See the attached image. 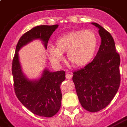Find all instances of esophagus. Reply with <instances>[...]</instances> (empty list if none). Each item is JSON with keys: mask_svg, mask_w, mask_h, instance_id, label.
<instances>
[{"mask_svg": "<svg viewBox=\"0 0 127 127\" xmlns=\"http://www.w3.org/2000/svg\"><path fill=\"white\" fill-rule=\"evenodd\" d=\"M66 78L68 80H70L72 78V74L71 73H66Z\"/></svg>", "mask_w": 127, "mask_h": 127, "instance_id": "34e87169", "label": "esophagus"}]
</instances>
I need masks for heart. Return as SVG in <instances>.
<instances>
[{
  "instance_id": "obj_1",
  "label": "heart",
  "mask_w": 127,
  "mask_h": 127,
  "mask_svg": "<svg viewBox=\"0 0 127 127\" xmlns=\"http://www.w3.org/2000/svg\"><path fill=\"white\" fill-rule=\"evenodd\" d=\"M56 47L49 46L47 54L54 64L64 60L63 53L67 52V58L76 66H84L93 58L98 45L96 34L90 30L76 31L61 35L56 40Z\"/></svg>"
}]
</instances>
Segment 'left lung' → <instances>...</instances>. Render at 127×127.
<instances>
[{
  "label": "left lung",
  "instance_id": "1",
  "mask_svg": "<svg viewBox=\"0 0 127 127\" xmlns=\"http://www.w3.org/2000/svg\"><path fill=\"white\" fill-rule=\"evenodd\" d=\"M91 24L98 29L101 45L93 61L73 72V82L82 106L96 112L107 106L118 92L120 59L110 33L97 23Z\"/></svg>",
  "mask_w": 127,
  "mask_h": 127
}]
</instances>
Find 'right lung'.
<instances>
[{"label": "right lung", "instance_id": "obj_1", "mask_svg": "<svg viewBox=\"0 0 127 127\" xmlns=\"http://www.w3.org/2000/svg\"><path fill=\"white\" fill-rule=\"evenodd\" d=\"M58 27V24L37 26L24 34L17 44L13 60L15 95L25 107L43 117H52L61 108L62 93L60 87L65 80V72H51L45 68L39 78L30 79L22 71L18 52L22 47L37 39L41 41L46 50L50 36Z\"/></svg>", "mask_w": 127, "mask_h": 127}]
</instances>
